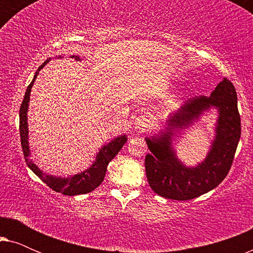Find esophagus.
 Wrapping results in <instances>:
<instances>
[{
    "mask_svg": "<svg viewBox=\"0 0 253 253\" xmlns=\"http://www.w3.org/2000/svg\"><path fill=\"white\" fill-rule=\"evenodd\" d=\"M148 122H150V121H148L145 116L138 117L136 122H134V129L140 131V132H145L148 126H150V123Z\"/></svg>",
    "mask_w": 253,
    "mask_h": 253,
    "instance_id": "34e87169",
    "label": "esophagus"
}]
</instances>
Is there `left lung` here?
I'll return each mask as SVG.
<instances>
[{
    "label": "left lung",
    "mask_w": 253,
    "mask_h": 253,
    "mask_svg": "<svg viewBox=\"0 0 253 253\" xmlns=\"http://www.w3.org/2000/svg\"><path fill=\"white\" fill-rule=\"evenodd\" d=\"M216 106L219 110L217 137L203 164L186 169L171 150V130L184 128L204 110ZM241 138V116L233 83L223 78L211 96L190 99L167 121L166 132L146 139L151 154L145 158L148 184L159 196L174 200H189L216 188L229 172Z\"/></svg>",
    "instance_id": "8db88e82"
}]
</instances>
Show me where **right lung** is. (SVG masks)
I'll return each mask as SVG.
<instances>
[{"label":"right lung","mask_w":253,"mask_h":253,"mask_svg":"<svg viewBox=\"0 0 253 253\" xmlns=\"http://www.w3.org/2000/svg\"><path fill=\"white\" fill-rule=\"evenodd\" d=\"M76 60H79L78 56H74ZM48 60L42 63L38 69V71L40 69H42ZM36 72L34 75L33 81L31 82V84L27 86V89L24 95L23 102L20 105L19 109V133H20V144H22L23 148V154L25 158L26 165L29 166V168L39 177L41 181L46 183L50 189H53L54 191L60 192L62 195L65 196H76V195H84V193H88L93 191V190L98 188L101 184L103 178H105L106 171H107V166L110 161L115 158V155L119 153L121 148L123 147V145L126 144V136H120L116 139L110 141L109 144H107L100 150L99 154L96 155V160L88 169H86L85 171L77 174L72 177L69 178H61V177H55V176H50L44 174L33 164L32 161L29 159L30 150H29V129H27V107H29L30 101V93L31 88H32L33 83L36 81L37 76L39 72Z\"/></svg>","instance_id":"1"}]
</instances>
